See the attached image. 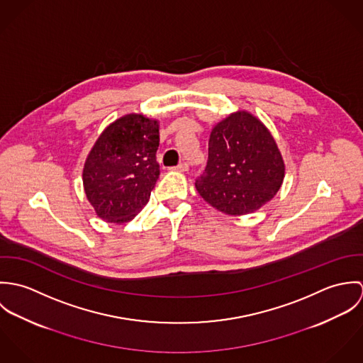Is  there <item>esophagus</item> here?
<instances>
[{
	"instance_id": "34e87169",
	"label": "esophagus",
	"mask_w": 363,
	"mask_h": 363,
	"mask_svg": "<svg viewBox=\"0 0 363 363\" xmlns=\"http://www.w3.org/2000/svg\"><path fill=\"white\" fill-rule=\"evenodd\" d=\"M173 170H177V172H186V170H189V163L182 162V163H179L176 167H173Z\"/></svg>"
}]
</instances>
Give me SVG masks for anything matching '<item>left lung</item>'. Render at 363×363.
<instances>
[{
	"label": "left lung",
	"instance_id": "obj_1",
	"mask_svg": "<svg viewBox=\"0 0 363 363\" xmlns=\"http://www.w3.org/2000/svg\"><path fill=\"white\" fill-rule=\"evenodd\" d=\"M284 177L285 163L269 130L250 111L238 110L213 125L196 189L211 207L239 216L271 201Z\"/></svg>",
	"mask_w": 363,
	"mask_h": 363
}]
</instances>
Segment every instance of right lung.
<instances>
[{
	"label": "right lung",
	"mask_w": 363,
	"mask_h": 363,
	"mask_svg": "<svg viewBox=\"0 0 363 363\" xmlns=\"http://www.w3.org/2000/svg\"><path fill=\"white\" fill-rule=\"evenodd\" d=\"M159 121L141 113L108 124L86 156L82 182L96 215L125 223L147 206L159 177Z\"/></svg>",
	"instance_id": "add662e5"
}]
</instances>
